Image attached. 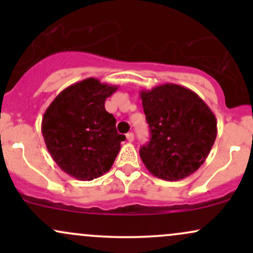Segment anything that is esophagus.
<instances>
[{
    "mask_svg": "<svg viewBox=\"0 0 253 253\" xmlns=\"http://www.w3.org/2000/svg\"><path fill=\"white\" fill-rule=\"evenodd\" d=\"M126 138H127V141H128V143H132V141L134 140V134H133L132 132L127 133V134H126Z\"/></svg>",
    "mask_w": 253,
    "mask_h": 253,
    "instance_id": "esophagus-1",
    "label": "esophagus"
}]
</instances>
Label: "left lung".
<instances>
[{"label":"left lung","mask_w":253,"mask_h":253,"mask_svg":"<svg viewBox=\"0 0 253 253\" xmlns=\"http://www.w3.org/2000/svg\"><path fill=\"white\" fill-rule=\"evenodd\" d=\"M151 130L140 158L153 176L179 181L190 176L210 155L217 128L210 107L193 90L173 83L140 91Z\"/></svg>","instance_id":"1"}]
</instances>
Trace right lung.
Masks as SVG:
<instances>
[{"label": "right lung", "instance_id": "1", "mask_svg": "<svg viewBox=\"0 0 253 253\" xmlns=\"http://www.w3.org/2000/svg\"><path fill=\"white\" fill-rule=\"evenodd\" d=\"M118 88L85 78L60 91L43 113L42 133L52 159L80 181L108 172L126 139L104 108L107 97Z\"/></svg>", "mask_w": 253, "mask_h": 253}]
</instances>
